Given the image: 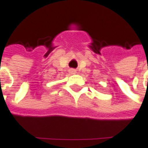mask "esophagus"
Wrapping results in <instances>:
<instances>
[{"label": "esophagus", "mask_w": 148, "mask_h": 148, "mask_svg": "<svg viewBox=\"0 0 148 148\" xmlns=\"http://www.w3.org/2000/svg\"><path fill=\"white\" fill-rule=\"evenodd\" d=\"M70 73H73V75H75V73H76L77 72H76V70H75V69H71V70H70Z\"/></svg>", "instance_id": "obj_1"}]
</instances>
